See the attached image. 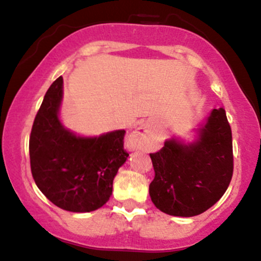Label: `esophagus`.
I'll list each match as a JSON object with an SVG mask.
<instances>
[{
    "mask_svg": "<svg viewBox=\"0 0 261 261\" xmlns=\"http://www.w3.org/2000/svg\"><path fill=\"white\" fill-rule=\"evenodd\" d=\"M156 143V136L154 134L150 123L145 122L139 126L135 131L130 134L126 139V148L128 150L138 149H151Z\"/></svg>",
    "mask_w": 261,
    "mask_h": 261,
    "instance_id": "1",
    "label": "esophagus"
}]
</instances>
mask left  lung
<instances>
[{"instance_id":"obj_1","label":"left lung","mask_w":261,"mask_h":261,"mask_svg":"<svg viewBox=\"0 0 261 261\" xmlns=\"http://www.w3.org/2000/svg\"><path fill=\"white\" fill-rule=\"evenodd\" d=\"M192 141L171 136L150 154L154 205L174 217L204 213L223 196L233 173L232 131L223 108L213 110L195 128Z\"/></svg>"}]
</instances>
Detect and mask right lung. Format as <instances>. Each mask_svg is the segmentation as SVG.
I'll list each match as a JSON object with an SVG mask.
<instances>
[{
  "label": "right lung",
  "instance_id": "1",
  "mask_svg": "<svg viewBox=\"0 0 261 261\" xmlns=\"http://www.w3.org/2000/svg\"><path fill=\"white\" fill-rule=\"evenodd\" d=\"M63 79L47 90L35 116L29 140L32 174L38 189L56 206L88 213L105 205L113 179L127 159L125 130L82 136L63 126L60 110Z\"/></svg>",
  "mask_w": 261,
  "mask_h": 261
}]
</instances>
